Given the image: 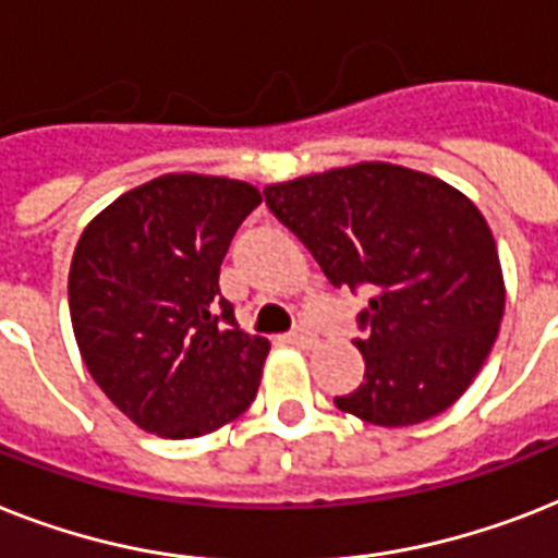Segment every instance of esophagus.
Listing matches in <instances>:
<instances>
[{"label":"esophagus","mask_w":558,"mask_h":558,"mask_svg":"<svg viewBox=\"0 0 558 558\" xmlns=\"http://www.w3.org/2000/svg\"><path fill=\"white\" fill-rule=\"evenodd\" d=\"M287 341L292 343V347H312V343H315V335H312L310 329H303V326H298L294 332L287 335Z\"/></svg>","instance_id":"esophagus-1"}]
</instances>
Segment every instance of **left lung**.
Wrapping results in <instances>:
<instances>
[{"label":"left lung","instance_id":"1","mask_svg":"<svg viewBox=\"0 0 558 558\" xmlns=\"http://www.w3.org/2000/svg\"><path fill=\"white\" fill-rule=\"evenodd\" d=\"M264 197L335 289L369 294L352 338L364 384L335 407L378 427H410L459 401L505 312L482 211L444 180L389 162L266 185Z\"/></svg>","mask_w":558,"mask_h":558}]
</instances>
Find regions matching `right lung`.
I'll use <instances>...</instances> for the list:
<instances>
[{"instance_id":"1","label":"right lung","mask_w":558,"mask_h":558,"mask_svg":"<svg viewBox=\"0 0 558 558\" xmlns=\"http://www.w3.org/2000/svg\"><path fill=\"white\" fill-rule=\"evenodd\" d=\"M255 185L166 174L117 197L76 243L68 303L94 381L162 438L215 433L255 401L269 341L240 332L220 264Z\"/></svg>"}]
</instances>
